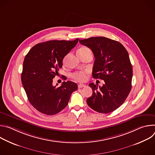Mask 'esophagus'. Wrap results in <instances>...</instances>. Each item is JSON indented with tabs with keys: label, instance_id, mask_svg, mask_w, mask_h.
Returning a JSON list of instances; mask_svg holds the SVG:
<instances>
[{
	"label": "esophagus",
	"instance_id": "esophagus-1",
	"mask_svg": "<svg viewBox=\"0 0 155 155\" xmlns=\"http://www.w3.org/2000/svg\"><path fill=\"white\" fill-rule=\"evenodd\" d=\"M85 86H86V85H85L84 84H83V83H80V84H78V88H81V87H84Z\"/></svg>",
	"mask_w": 155,
	"mask_h": 155
}]
</instances>
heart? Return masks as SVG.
I'll use <instances>...</instances> for the list:
<instances>
[{"mask_svg":"<svg viewBox=\"0 0 155 155\" xmlns=\"http://www.w3.org/2000/svg\"><path fill=\"white\" fill-rule=\"evenodd\" d=\"M89 51H91L89 49V48H87L86 47H81L78 50L77 53H78V54H82L86 53L89 52ZM72 77L74 79L78 80V81H84L86 78V72H83V71L75 72L72 75Z\"/></svg>","mask_w":155,"mask_h":155,"instance_id":"b5f03b06","label":"heart"}]
</instances>
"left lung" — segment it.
Instances as JSON below:
<instances>
[{"mask_svg":"<svg viewBox=\"0 0 155 155\" xmlns=\"http://www.w3.org/2000/svg\"><path fill=\"white\" fill-rule=\"evenodd\" d=\"M79 42L94 54L93 78L105 82L99 87L89 84L93 94L86 102L99 113L114 112L124 103L132 87V68L128 53L120 42L104 37L80 39Z\"/></svg>","mask_w":155,"mask_h":155,"instance_id":"left-lung-1","label":"left lung"}]
</instances>
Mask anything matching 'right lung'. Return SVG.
I'll use <instances>...</instances> for the list:
<instances>
[{"mask_svg":"<svg viewBox=\"0 0 155 155\" xmlns=\"http://www.w3.org/2000/svg\"><path fill=\"white\" fill-rule=\"evenodd\" d=\"M72 41L50 40L34 46L25 56L21 82L31 105L41 114L53 115L68 105L77 83L64 81L53 85V79L62 67L64 58L75 47ZM58 85V84H56Z\"/></svg>","mask_w":155,"mask_h":155,"instance_id":"add662e5","label":"right lung"}]
</instances>
